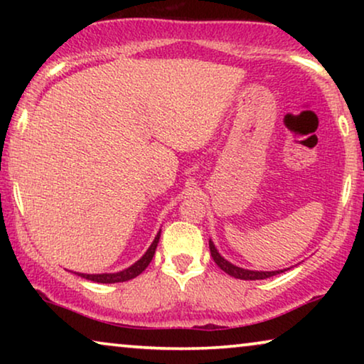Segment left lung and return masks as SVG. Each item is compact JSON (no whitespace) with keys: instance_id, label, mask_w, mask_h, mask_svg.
I'll use <instances>...</instances> for the list:
<instances>
[{"instance_id":"8db88e82","label":"left lung","mask_w":364,"mask_h":364,"mask_svg":"<svg viewBox=\"0 0 364 364\" xmlns=\"http://www.w3.org/2000/svg\"><path fill=\"white\" fill-rule=\"evenodd\" d=\"M208 247H210V253H212V258L213 262L217 263L218 267L222 268L223 272L228 273V275L233 277V278H240V280H265V278H270V277H275L278 273H282L283 270H273V272H258V270H247V268H242V267H237L230 263L228 260H225L220 253H218L215 243L212 242V238L208 240Z\"/></svg>"}]
</instances>
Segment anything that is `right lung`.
<instances>
[{
  "mask_svg": "<svg viewBox=\"0 0 364 364\" xmlns=\"http://www.w3.org/2000/svg\"><path fill=\"white\" fill-rule=\"evenodd\" d=\"M159 238H161V230L157 232L156 238H154V242L151 243V247L147 248L146 253H144V255L139 258L136 263H132L131 267L124 268V270H121V272H116V273H76V275L86 278V280L96 282V283H119V282L132 280V278L141 275V273L147 268L149 263H151L154 253H156Z\"/></svg>",
  "mask_w": 364,
  "mask_h": 364,
  "instance_id": "add662e5",
  "label": "right lung"
}]
</instances>
